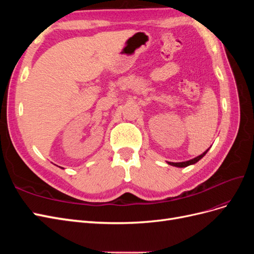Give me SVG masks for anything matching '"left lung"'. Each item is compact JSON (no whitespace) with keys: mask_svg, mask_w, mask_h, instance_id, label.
<instances>
[{"mask_svg":"<svg viewBox=\"0 0 254 254\" xmlns=\"http://www.w3.org/2000/svg\"><path fill=\"white\" fill-rule=\"evenodd\" d=\"M209 149L210 148H207L203 153H201L200 156H198V157H196V158H194V159H191V160H189V161H184V162H177V163H175V162H167V164H170V165H173V166H176V167H187V166H189V165H191V164H195V163H197L199 160H200L201 158H203L204 156H205V153L209 151Z\"/></svg>","mask_w":254,"mask_h":254,"instance_id":"8db88e82","label":"left lung"}]
</instances>
